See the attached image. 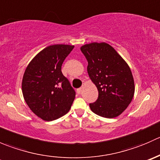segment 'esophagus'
Instances as JSON below:
<instances>
[{"mask_svg": "<svg viewBox=\"0 0 160 160\" xmlns=\"http://www.w3.org/2000/svg\"><path fill=\"white\" fill-rule=\"evenodd\" d=\"M77 93H81V91H82V88H78V89H77Z\"/></svg>", "mask_w": 160, "mask_h": 160, "instance_id": "1", "label": "esophagus"}]
</instances>
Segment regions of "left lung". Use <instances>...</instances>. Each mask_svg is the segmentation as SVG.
Returning <instances> with one entry per match:
<instances>
[{
    "label": "left lung",
    "mask_w": 160,
    "mask_h": 160,
    "mask_svg": "<svg viewBox=\"0 0 160 160\" xmlns=\"http://www.w3.org/2000/svg\"><path fill=\"white\" fill-rule=\"evenodd\" d=\"M80 50L88 62L90 79L98 90V100L90 104V109L101 117H118L128 108L135 93L130 67L106 42L83 45Z\"/></svg>",
    "instance_id": "1"
}]
</instances>
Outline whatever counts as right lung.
<instances>
[{"instance_id":"1","label":"right lung","mask_w":160,"mask_h":160,"mask_svg":"<svg viewBox=\"0 0 160 160\" xmlns=\"http://www.w3.org/2000/svg\"><path fill=\"white\" fill-rule=\"evenodd\" d=\"M74 48L57 44L45 48L31 60L24 73L22 89L32 112L44 121H53L70 111L76 92L61 67Z\"/></svg>"}]
</instances>
